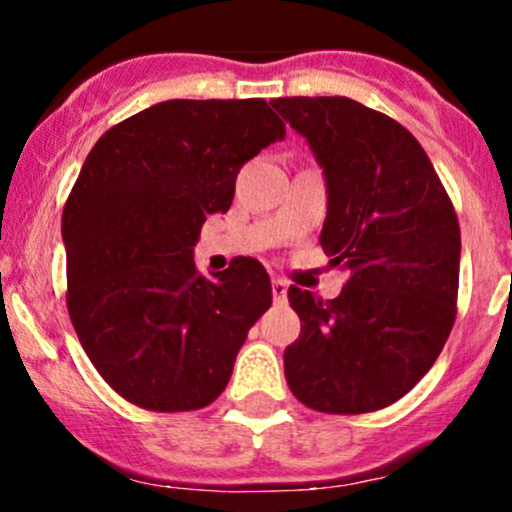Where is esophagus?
<instances>
[{
	"mask_svg": "<svg viewBox=\"0 0 512 512\" xmlns=\"http://www.w3.org/2000/svg\"><path fill=\"white\" fill-rule=\"evenodd\" d=\"M287 282L285 280H280V277H275V280H272V297H275V302L277 304H282L287 299Z\"/></svg>",
	"mask_w": 512,
	"mask_h": 512,
	"instance_id": "34e87169",
	"label": "esophagus"
}]
</instances>
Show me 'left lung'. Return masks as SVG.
Wrapping results in <instances>:
<instances>
[{"label":"left lung","instance_id":"8db88e82","mask_svg":"<svg viewBox=\"0 0 512 512\" xmlns=\"http://www.w3.org/2000/svg\"><path fill=\"white\" fill-rule=\"evenodd\" d=\"M327 183L324 252L349 280L334 299L289 287L302 332L285 376L324 414L384 409L423 379L456 319L461 227L421 143L347 96L275 98Z\"/></svg>","mask_w":512,"mask_h":512}]
</instances>
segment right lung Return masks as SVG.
I'll return each mask as SVG.
<instances>
[{"mask_svg": "<svg viewBox=\"0 0 512 512\" xmlns=\"http://www.w3.org/2000/svg\"><path fill=\"white\" fill-rule=\"evenodd\" d=\"M285 138L262 98L156 103L108 128L61 215L69 317L98 374L148 411L213 404L272 285L252 257L198 275L193 247L242 165Z\"/></svg>", "mask_w": 512, "mask_h": 512, "instance_id": "right-lung-1", "label": "right lung"}]
</instances>
